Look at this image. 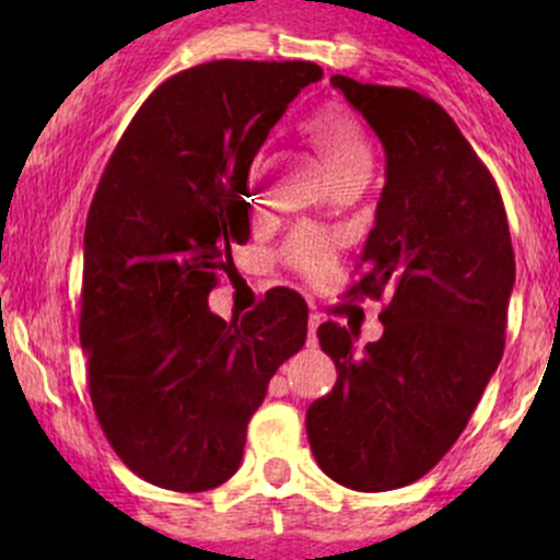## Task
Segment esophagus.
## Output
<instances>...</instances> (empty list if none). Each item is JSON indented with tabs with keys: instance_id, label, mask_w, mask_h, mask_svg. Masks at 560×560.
I'll return each instance as SVG.
<instances>
[{
	"instance_id": "esophagus-1",
	"label": "esophagus",
	"mask_w": 560,
	"mask_h": 560,
	"mask_svg": "<svg viewBox=\"0 0 560 560\" xmlns=\"http://www.w3.org/2000/svg\"><path fill=\"white\" fill-rule=\"evenodd\" d=\"M316 327H319V316H308V343H316Z\"/></svg>"
}]
</instances>
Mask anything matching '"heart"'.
<instances>
[{
    "label": "heart",
    "mask_w": 560,
    "mask_h": 560,
    "mask_svg": "<svg viewBox=\"0 0 560 560\" xmlns=\"http://www.w3.org/2000/svg\"><path fill=\"white\" fill-rule=\"evenodd\" d=\"M303 135L319 151L325 165L330 167L332 175H343L358 167H371V143L365 135L363 124L347 107L325 105L314 110L312 116L303 118ZM254 175L257 171H248V195L254 191ZM287 259L295 270H301L308 279L325 273L332 259V241L330 235L316 228H301L290 238L284 248Z\"/></svg>",
    "instance_id": "heart-1"
}]
</instances>
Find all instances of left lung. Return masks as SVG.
<instances>
[{"label": "left lung", "mask_w": 560, "mask_h": 560, "mask_svg": "<svg viewBox=\"0 0 560 560\" xmlns=\"http://www.w3.org/2000/svg\"><path fill=\"white\" fill-rule=\"evenodd\" d=\"M387 154L376 224L349 298L387 295L380 341L325 322L338 380L306 411L312 453L343 488L417 482L457 442L504 354L515 252L485 162L431 97L332 75Z\"/></svg>", "instance_id": "left-lung-1"}]
</instances>
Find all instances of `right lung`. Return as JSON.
<instances>
[{
	"label": "right lung",
	"mask_w": 560,
	"mask_h": 560,
	"mask_svg": "<svg viewBox=\"0 0 560 560\" xmlns=\"http://www.w3.org/2000/svg\"><path fill=\"white\" fill-rule=\"evenodd\" d=\"M314 61L219 59L167 78L107 160L83 235L81 347L100 428L145 482L200 493L241 466L270 376L306 343L276 287L244 319L208 295L248 241L246 180Z\"/></svg>",
	"instance_id": "right-lung-1"
}]
</instances>
